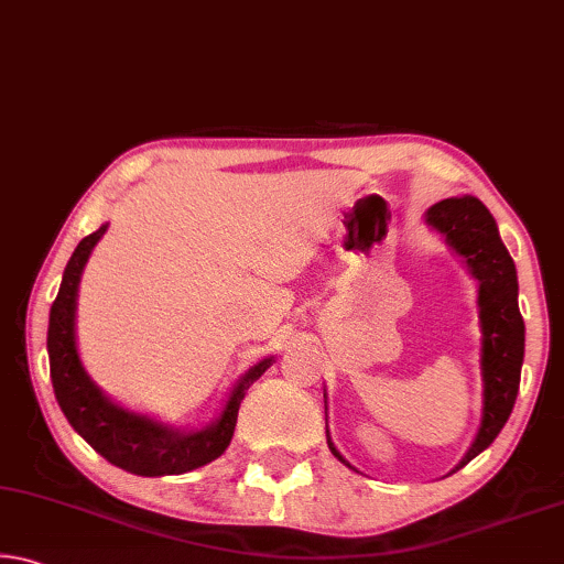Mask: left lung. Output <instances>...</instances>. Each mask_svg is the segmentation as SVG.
Returning <instances> with one entry per match:
<instances>
[{
    "instance_id": "8db88e82",
    "label": "left lung",
    "mask_w": 564,
    "mask_h": 564,
    "mask_svg": "<svg viewBox=\"0 0 564 564\" xmlns=\"http://www.w3.org/2000/svg\"><path fill=\"white\" fill-rule=\"evenodd\" d=\"M425 221L445 236V241L463 256L467 269L480 283V370H482V417L473 445L455 470L488 447L512 413L520 390V370L524 358V323L518 308V271L508 248L500 241L495 218L475 196L445 198L427 208ZM328 433V431H326ZM330 453L343 455L333 447Z\"/></svg>"
}]
</instances>
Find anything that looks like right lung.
<instances>
[{
    "label": "right lung",
    "mask_w": 564,
    "mask_h": 564,
    "mask_svg": "<svg viewBox=\"0 0 564 564\" xmlns=\"http://www.w3.org/2000/svg\"><path fill=\"white\" fill-rule=\"evenodd\" d=\"M104 231H107V226L82 238L79 246L74 248L64 269L59 293H56L50 311L46 350H50V373L56 403H59L74 431L121 470L144 477L196 470V467L216 460L231 443L238 408H241L246 390L265 373L273 356L248 368V373H243L228 395L221 415L204 431H178V427L164 425L159 420L131 413V410L111 403L84 370L74 338L76 291H79L82 271Z\"/></svg>",
    "instance_id": "add662e5"
}]
</instances>
